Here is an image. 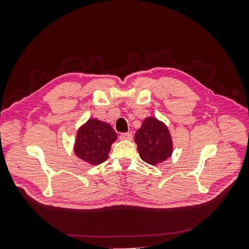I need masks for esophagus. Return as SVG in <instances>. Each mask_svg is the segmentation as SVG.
Returning <instances> with one entry per match:
<instances>
[{
	"instance_id": "1",
	"label": "esophagus",
	"mask_w": 249,
	"mask_h": 249,
	"mask_svg": "<svg viewBox=\"0 0 249 249\" xmlns=\"http://www.w3.org/2000/svg\"><path fill=\"white\" fill-rule=\"evenodd\" d=\"M120 139L121 140H132V135H131V133H129V132L121 133Z\"/></svg>"
}]
</instances>
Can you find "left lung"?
I'll return each instance as SVG.
<instances>
[{"label":"left lung","mask_w":249,"mask_h":249,"mask_svg":"<svg viewBox=\"0 0 249 249\" xmlns=\"http://www.w3.org/2000/svg\"><path fill=\"white\" fill-rule=\"evenodd\" d=\"M134 141L143 161L156 165L173 153V140L166 125L154 117H148L138 129Z\"/></svg>","instance_id":"left-lung-1"}]
</instances>
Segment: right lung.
<instances>
[{
    "label": "right lung",
    "instance_id": "add662e5",
    "mask_svg": "<svg viewBox=\"0 0 249 249\" xmlns=\"http://www.w3.org/2000/svg\"><path fill=\"white\" fill-rule=\"evenodd\" d=\"M117 133L112 126L98 119H89L77 130L74 153L89 164L98 165L108 159Z\"/></svg>",
    "mask_w": 249,
    "mask_h": 249
}]
</instances>
